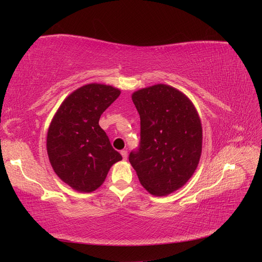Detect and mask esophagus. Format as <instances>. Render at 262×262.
<instances>
[{
  "label": "esophagus",
  "mask_w": 262,
  "mask_h": 262,
  "mask_svg": "<svg viewBox=\"0 0 262 262\" xmlns=\"http://www.w3.org/2000/svg\"><path fill=\"white\" fill-rule=\"evenodd\" d=\"M120 153H121V155H122V158H123V160H126V157H128V152H126L125 149H122Z\"/></svg>",
  "instance_id": "obj_1"
}]
</instances>
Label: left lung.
I'll return each mask as SVG.
<instances>
[{"label": "left lung", "mask_w": 262, "mask_h": 262, "mask_svg": "<svg viewBox=\"0 0 262 262\" xmlns=\"http://www.w3.org/2000/svg\"><path fill=\"white\" fill-rule=\"evenodd\" d=\"M141 120V141L129 162L141 185L157 196L184 186L198 167L202 125L196 109L175 87L157 84L132 94Z\"/></svg>", "instance_id": "left-lung-1"}]
</instances>
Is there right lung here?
Instances as JSON below:
<instances>
[{"label": "right lung", "mask_w": 262, "mask_h": 262, "mask_svg": "<svg viewBox=\"0 0 262 262\" xmlns=\"http://www.w3.org/2000/svg\"><path fill=\"white\" fill-rule=\"evenodd\" d=\"M120 90L92 83L63 100L47 134V152L54 172L80 192H92L105 181L112 166L122 156L99 126L101 114Z\"/></svg>", "instance_id": "1"}]
</instances>
